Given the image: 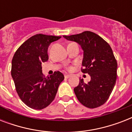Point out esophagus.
Returning <instances> with one entry per match:
<instances>
[{
	"instance_id": "obj_1",
	"label": "esophagus",
	"mask_w": 132,
	"mask_h": 132,
	"mask_svg": "<svg viewBox=\"0 0 132 132\" xmlns=\"http://www.w3.org/2000/svg\"><path fill=\"white\" fill-rule=\"evenodd\" d=\"M70 77H71V75H66L65 76H64V77L66 79H68V78H70Z\"/></svg>"
}]
</instances>
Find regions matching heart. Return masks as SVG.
Segmentation results:
<instances>
[{
  "label": "heart",
  "instance_id": "b5f03b06",
  "mask_svg": "<svg viewBox=\"0 0 132 132\" xmlns=\"http://www.w3.org/2000/svg\"><path fill=\"white\" fill-rule=\"evenodd\" d=\"M68 69H69V70H70V69H71V68H68Z\"/></svg>",
  "mask_w": 132,
  "mask_h": 132
}]
</instances>
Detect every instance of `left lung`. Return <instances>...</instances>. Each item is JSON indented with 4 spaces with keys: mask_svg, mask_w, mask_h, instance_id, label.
Wrapping results in <instances>:
<instances>
[{
    "mask_svg": "<svg viewBox=\"0 0 132 132\" xmlns=\"http://www.w3.org/2000/svg\"><path fill=\"white\" fill-rule=\"evenodd\" d=\"M66 40L78 43L84 51L81 72L88 73L90 81L83 79L74 88L79 101L88 108H95L106 102L117 78V62L110 46L102 38L91 31L63 36Z\"/></svg>",
    "mask_w": 132,
    "mask_h": 132,
    "instance_id": "obj_1",
    "label": "left lung"
}]
</instances>
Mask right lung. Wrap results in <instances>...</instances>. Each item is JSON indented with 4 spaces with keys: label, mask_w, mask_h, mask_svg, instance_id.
I'll return each mask as SVG.
<instances>
[{
    "label": "right lung",
    "mask_w": 132,
    "mask_h": 132,
    "mask_svg": "<svg viewBox=\"0 0 132 132\" xmlns=\"http://www.w3.org/2000/svg\"><path fill=\"white\" fill-rule=\"evenodd\" d=\"M61 36L36 34L15 51L11 62V77L18 96L28 107L42 110L51 104L64 76L60 71L45 77L42 64L48 60V48Z\"/></svg>",
    "instance_id": "right-lung-1"
}]
</instances>
